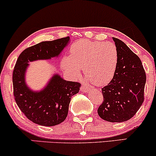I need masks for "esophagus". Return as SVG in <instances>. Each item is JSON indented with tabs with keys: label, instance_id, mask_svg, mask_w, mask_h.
Masks as SVG:
<instances>
[{
	"label": "esophagus",
	"instance_id": "obj_1",
	"mask_svg": "<svg viewBox=\"0 0 156 156\" xmlns=\"http://www.w3.org/2000/svg\"><path fill=\"white\" fill-rule=\"evenodd\" d=\"M81 91L83 92H88V88H87V87H84V86H82L81 87Z\"/></svg>",
	"mask_w": 156,
	"mask_h": 156
}]
</instances>
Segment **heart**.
<instances>
[{"label":"heart","instance_id":"1","mask_svg":"<svg viewBox=\"0 0 156 156\" xmlns=\"http://www.w3.org/2000/svg\"><path fill=\"white\" fill-rule=\"evenodd\" d=\"M117 61V49L112 42L81 39L72 45L70 55L64 59L63 67L73 76H78L83 67L87 79L102 87L112 80Z\"/></svg>","mask_w":156,"mask_h":156}]
</instances>
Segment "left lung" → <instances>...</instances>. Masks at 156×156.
Returning <instances> with one entry per match:
<instances>
[{"label": "left lung", "mask_w": 156, "mask_h": 156, "mask_svg": "<svg viewBox=\"0 0 156 156\" xmlns=\"http://www.w3.org/2000/svg\"><path fill=\"white\" fill-rule=\"evenodd\" d=\"M118 53L117 69L112 80L102 88L103 102L98 115L111 122L132 118L144 101L146 74L140 58L120 39L113 37Z\"/></svg>", "instance_id": "obj_1"}]
</instances>
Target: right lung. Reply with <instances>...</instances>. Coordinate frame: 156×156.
<instances>
[{"mask_svg": "<svg viewBox=\"0 0 156 156\" xmlns=\"http://www.w3.org/2000/svg\"><path fill=\"white\" fill-rule=\"evenodd\" d=\"M69 42V37L42 42L24 50L16 62L12 76L15 101L26 117L36 124L54 126L65 120L71 98L79 92L80 83L54 74L44 89L34 91L26 82L28 63L59 56Z\"/></svg>", "mask_w": 156, "mask_h": 156, "instance_id": "obj_1", "label": "right lung"}]
</instances>
